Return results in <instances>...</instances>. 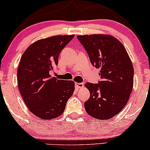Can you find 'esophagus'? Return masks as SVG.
<instances>
[{"mask_svg": "<svg viewBox=\"0 0 150 150\" xmlns=\"http://www.w3.org/2000/svg\"><path fill=\"white\" fill-rule=\"evenodd\" d=\"M75 87H77V88L80 89V88H82V87H84V84L83 83H77V82H76V83L75 84Z\"/></svg>", "mask_w": 150, "mask_h": 150, "instance_id": "esophagus-1", "label": "esophagus"}]
</instances>
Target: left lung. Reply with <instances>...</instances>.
Here are the masks:
<instances>
[{
	"instance_id": "left-lung-1",
	"label": "left lung",
	"mask_w": 150,
	"mask_h": 150,
	"mask_svg": "<svg viewBox=\"0 0 150 150\" xmlns=\"http://www.w3.org/2000/svg\"><path fill=\"white\" fill-rule=\"evenodd\" d=\"M77 37L93 66L100 68V81L97 84H85L90 92L84 104L86 111L97 119H110L125 107L131 94L134 76L132 62L123 44L112 36L92 34Z\"/></svg>"
}]
</instances>
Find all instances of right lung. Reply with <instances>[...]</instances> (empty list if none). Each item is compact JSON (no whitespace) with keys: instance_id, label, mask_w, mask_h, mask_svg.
<instances>
[{"instance_id":"right-lung-1","label":"right lung","mask_w":150,"mask_h":150,"mask_svg":"<svg viewBox=\"0 0 150 150\" xmlns=\"http://www.w3.org/2000/svg\"><path fill=\"white\" fill-rule=\"evenodd\" d=\"M74 35L53 36L40 39L22 55L18 70V88L29 110L41 119L61 116L75 90L73 81L50 75L58 56Z\"/></svg>"}]
</instances>
